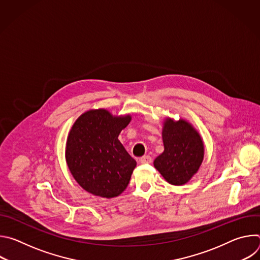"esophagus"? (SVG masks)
I'll use <instances>...</instances> for the list:
<instances>
[{
  "instance_id": "34e87169",
  "label": "esophagus",
  "mask_w": 260,
  "mask_h": 260,
  "mask_svg": "<svg viewBox=\"0 0 260 260\" xmlns=\"http://www.w3.org/2000/svg\"><path fill=\"white\" fill-rule=\"evenodd\" d=\"M140 162L143 165H147V164H151L152 162V157L149 155H145L143 157L140 158Z\"/></svg>"
}]
</instances>
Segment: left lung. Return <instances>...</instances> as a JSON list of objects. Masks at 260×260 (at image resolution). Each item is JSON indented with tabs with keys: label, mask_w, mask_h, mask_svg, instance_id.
Segmentation results:
<instances>
[{
	"label": "left lung",
	"mask_w": 260,
	"mask_h": 260,
	"mask_svg": "<svg viewBox=\"0 0 260 260\" xmlns=\"http://www.w3.org/2000/svg\"><path fill=\"white\" fill-rule=\"evenodd\" d=\"M165 150L154 159V168L172 185L186 184L199 171L205 154L200 133L191 123L167 117L162 126Z\"/></svg>",
	"instance_id": "obj_1"
}]
</instances>
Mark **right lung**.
Segmentation results:
<instances>
[{
  "label": "right lung",
  "instance_id": "right-lung-1",
  "mask_svg": "<svg viewBox=\"0 0 260 260\" xmlns=\"http://www.w3.org/2000/svg\"><path fill=\"white\" fill-rule=\"evenodd\" d=\"M132 116L113 115L106 109L81 114L71 127L66 144L68 168L87 192L106 199L121 194L137 161L118 140Z\"/></svg>",
  "mask_w": 260,
  "mask_h": 260
}]
</instances>
